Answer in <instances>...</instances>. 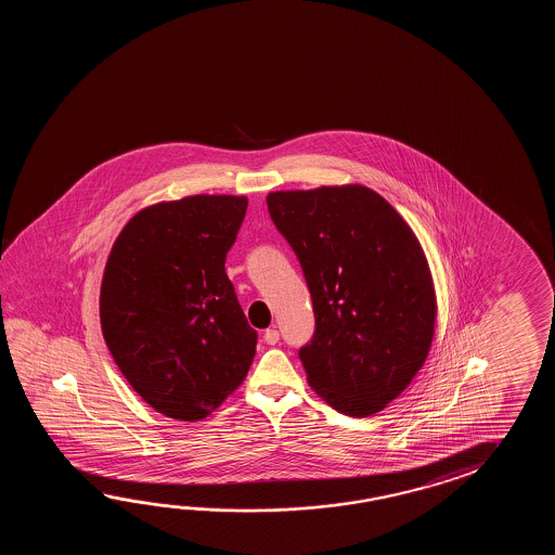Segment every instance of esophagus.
<instances>
[{
  "label": "esophagus",
  "mask_w": 555,
  "mask_h": 555,
  "mask_svg": "<svg viewBox=\"0 0 555 555\" xmlns=\"http://www.w3.org/2000/svg\"><path fill=\"white\" fill-rule=\"evenodd\" d=\"M263 341L268 343V345H275V343L280 341V331L266 330V333H263Z\"/></svg>",
  "instance_id": "esophagus-1"
}]
</instances>
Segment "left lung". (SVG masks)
<instances>
[{"label":"left lung","mask_w":555,"mask_h":555,"mask_svg":"<svg viewBox=\"0 0 555 555\" xmlns=\"http://www.w3.org/2000/svg\"><path fill=\"white\" fill-rule=\"evenodd\" d=\"M268 210L299 260L315 330L307 380L347 416L387 406L425 363L437 301L425 254L397 210L365 186L272 192Z\"/></svg>","instance_id":"1"}]
</instances>
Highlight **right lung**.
Segmentation results:
<instances>
[{"label":"right lung","mask_w":555,"mask_h":555,"mask_svg":"<svg viewBox=\"0 0 555 555\" xmlns=\"http://www.w3.org/2000/svg\"><path fill=\"white\" fill-rule=\"evenodd\" d=\"M246 208L244 196H190L144 208L106 261V347L130 387L170 418L212 413L254 361L258 331L224 268Z\"/></svg>","instance_id":"add662e5"}]
</instances>
